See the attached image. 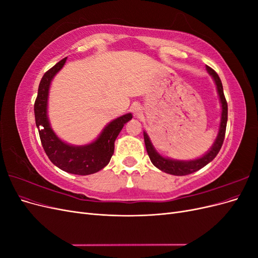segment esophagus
<instances>
[{
  "label": "esophagus",
  "instance_id": "34e87169",
  "mask_svg": "<svg viewBox=\"0 0 258 258\" xmlns=\"http://www.w3.org/2000/svg\"><path fill=\"white\" fill-rule=\"evenodd\" d=\"M131 111L135 114V116H140L142 114V108L139 104H134L131 106Z\"/></svg>",
  "mask_w": 258,
  "mask_h": 258
}]
</instances>
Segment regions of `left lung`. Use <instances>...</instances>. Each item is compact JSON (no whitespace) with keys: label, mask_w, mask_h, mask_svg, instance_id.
Instances as JSON below:
<instances>
[{"label":"left lung","mask_w":258,"mask_h":258,"mask_svg":"<svg viewBox=\"0 0 258 258\" xmlns=\"http://www.w3.org/2000/svg\"><path fill=\"white\" fill-rule=\"evenodd\" d=\"M207 70L210 73V75L213 77V80L216 84L217 92L218 95H220L221 103H222V118H221V126H220V131H218L217 138L215 140L213 146L211 147V150L205 156H202L201 158L189 160V161H179V160L168 159L160 156L157 152L155 151V148L153 147L150 141V138H148L146 132H144V142H145L147 154L150 156V159L155 167H157L158 169L163 171V172L173 174V175H187L192 172H196V171L207 166L210 161H212L216 157V155L218 154V152H220L221 147L223 145L224 139H225L226 126H227L228 105H227V101H226V98L224 96L223 85H222L220 76H218L214 70L211 69L210 67H207Z\"/></svg>","instance_id":"left-lung-1"}]
</instances>
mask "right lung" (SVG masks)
Returning <instances> with one entry per match:
<instances>
[{
  "label": "right lung",
  "instance_id": "add662e5",
  "mask_svg": "<svg viewBox=\"0 0 258 258\" xmlns=\"http://www.w3.org/2000/svg\"><path fill=\"white\" fill-rule=\"evenodd\" d=\"M66 61L67 58L59 61L42 77L34 102L35 123L44 151L54 166L72 174L88 175L98 172L110 162L114 154L115 140L123 124L132 118V115L126 114L108 123L102 134L91 144L72 146L62 142L49 126L47 98L50 82L64 66Z\"/></svg>",
  "mask_w": 258,
  "mask_h": 258
}]
</instances>
